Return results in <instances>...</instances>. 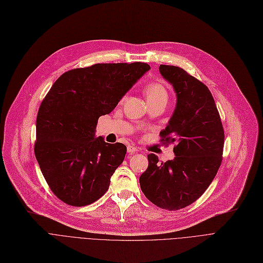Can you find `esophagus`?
<instances>
[{"label":"esophagus","mask_w":263,"mask_h":263,"mask_svg":"<svg viewBox=\"0 0 263 263\" xmlns=\"http://www.w3.org/2000/svg\"><path fill=\"white\" fill-rule=\"evenodd\" d=\"M127 150H128V153L129 154H135V153H137V151H139V148L137 147H135V146H133V145H129L128 146V148H127Z\"/></svg>","instance_id":"esophagus-1"}]
</instances>
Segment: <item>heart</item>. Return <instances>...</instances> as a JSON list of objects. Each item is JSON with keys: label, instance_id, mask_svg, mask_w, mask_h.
Here are the masks:
<instances>
[{"label": "heart", "instance_id": "1", "mask_svg": "<svg viewBox=\"0 0 263 263\" xmlns=\"http://www.w3.org/2000/svg\"><path fill=\"white\" fill-rule=\"evenodd\" d=\"M144 93L148 102L150 101H158V100H164L167 101L168 99V92L165 88V86L162 83L159 82H153L147 84L144 88Z\"/></svg>", "mask_w": 263, "mask_h": 263}]
</instances>
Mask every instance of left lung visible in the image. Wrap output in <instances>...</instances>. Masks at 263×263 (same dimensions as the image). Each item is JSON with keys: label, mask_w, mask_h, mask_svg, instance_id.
Returning a JSON list of instances; mask_svg holds the SVG:
<instances>
[{"label": "left lung", "mask_w": 263, "mask_h": 263, "mask_svg": "<svg viewBox=\"0 0 263 263\" xmlns=\"http://www.w3.org/2000/svg\"><path fill=\"white\" fill-rule=\"evenodd\" d=\"M160 72L177 95L175 112L161 142L175 143V159L148 155L140 177L144 195L159 208L175 211L197 200L209 187L223 160L224 128L209 88L184 69L161 65Z\"/></svg>", "instance_id": "1"}]
</instances>
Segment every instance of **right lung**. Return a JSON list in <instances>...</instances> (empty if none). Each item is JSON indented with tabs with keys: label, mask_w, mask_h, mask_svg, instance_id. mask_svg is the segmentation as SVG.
I'll return each instance as SVG.
<instances>
[{
	"label": "right lung",
	"mask_w": 263,
	"mask_h": 263,
	"mask_svg": "<svg viewBox=\"0 0 263 263\" xmlns=\"http://www.w3.org/2000/svg\"><path fill=\"white\" fill-rule=\"evenodd\" d=\"M149 69L141 62L76 68L46 95L37 114L34 151L49 187L65 203L87 205L108 190L127 147L95 137L97 122Z\"/></svg>",
	"instance_id": "right-lung-1"
}]
</instances>
